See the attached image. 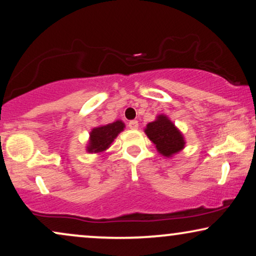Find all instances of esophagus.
Here are the masks:
<instances>
[{
	"label": "esophagus",
	"mask_w": 256,
	"mask_h": 256,
	"mask_svg": "<svg viewBox=\"0 0 256 256\" xmlns=\"http://www.w3.org/2000/svg\"><path fill=\"white\" fill-rule=\"evenodd\" d=\"M128 127L130 128V129H138V122L136 121V120H132L128 124Z\"/></svg>",
	"instance_id": "esophagus-1"
}]
</instances>
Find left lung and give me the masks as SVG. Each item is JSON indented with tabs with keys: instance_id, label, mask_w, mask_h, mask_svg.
I'll use <instances>...</instances> for the list:
<instances>
[{
	"instance_id": "left-lung-1",
	"label": "left lung",
	"mask_w": 256,
	"mask_h": 256,
	"mask_svg": "<svg viewBox=\"0 0 256 256\" xmlns=\"http://www.w3.org/2000/svg\"><path fill=\"white\" fill-rule=\"evenodd\" d=\"M146 136L156 146L157 152L166 157H171L184 149V136L178 128L168 118L166 115L160 114L155 121L146 124L144 129Z\"/></svg>"
}]
</instances>
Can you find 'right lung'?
Masks as SVG:
<instances>
[{
	"instance_id": "add662e5",
	"label": "right lung",
	"mask_w": 256,
	"mask_h": 256,
	"mask_svg": "<svg viewBox=\"0 0 256 256\" xmlns=\"http://www.w3.org/2000/svg\"><path fill=\"white\" fill-rule=\"evenodd\" d=\"M124 124L121 120H118L113 124L93 128L90 132V141L87 146V152L100 154L110 148L112 142L116 138V136L124 130Z\"/></svg>"
}]
</instances>
